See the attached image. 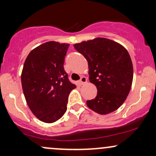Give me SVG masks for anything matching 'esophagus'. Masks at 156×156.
Masks as SVG:
<instances>
[{
  "label": "esophagus",
  "instance_id": "34e87169",
  "mask_svg": "<svg viewBox=\"0 0 156 156\" xmlns=\"http://www.w3.org/2000/svg\"><path fill=\"white\" fill-rule=\"evenodd\" d=\"M87 82V78L86 77H81L80 80H79V84L80 85H83L84 83H86Z\"/></svg>",
  "mask_w": 156,
  "mask_h": 156
}]
</instances>
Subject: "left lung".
I'll return each instance as SVG.
<instances>
[{
    "instance_id": "obj_1",
    "label": "left lung",
    "mask_w": 156,
    "mask_h": 156,
    "mask_svg": "<svg viewBox=\"0 0 156 156\" xmlns=\"http://www.w3.org/2000/svg\"><path fill=\"white\" fill-rule=\"evenodd\" d=\"M88 62L89 81L98 89L87 105L98 114H110L122 105L131 89L133 69L128 51L115 41L97 37L74 45Z\"/></svg>"
}]
</instances>
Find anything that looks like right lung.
<instances>
[{"mask_svg":"<svg viewBox=\"0 0 156 156\" xmlns=\"http://www.w3.org/2000/svg\"><path fill=\"white\" fill-rule=\"evenodd\" d=\"M69 44L50 41L34 48L25 61L21 83L27 104L40 121L53 123L67 111L68 95L76 87L64 69Z\"/></svg>","mask_w":156,"mask_h":156,"instance_id":"obj_1","label":"right lung"}]
</instances>
